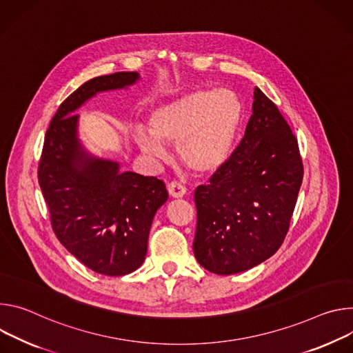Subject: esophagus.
<instances>
[{
  "mask_svg": "<svg viewBox=\"0 0 353 353\" xmlns=\"http://www.w3.org/2000/svg\"><path fill=\"white\" fill-rule=\"evenodd\" d=\"M168 192L171 194V198L182 199L185 194H186V188L182 183H179V182H171L168 185Z\"/></svg>",
  "mask_w": 353,
  "mask_h": 353,
  "instance_id": "1",
  "label": "esophagus"
}]
</instances>
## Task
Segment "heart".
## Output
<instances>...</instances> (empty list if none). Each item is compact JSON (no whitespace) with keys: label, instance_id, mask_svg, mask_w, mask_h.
<instances>
[{"label":"heart","instance_id":"heart-1","mask_svg":"<svg viewBox=\"0 0 353 353\" xmlns=\"http://www.w3.org/2000/svg\"><path fill=\"white\" fill-rule=\"evenodd\" d=\"M243 122V103L230 88H196L157 106L148 129L136 132L143 152L161 159V143L174 144L179 161L190 172L210 175L230 159Z\"/></svg>","mask_w":353,"mask_h":353}]
</instances>
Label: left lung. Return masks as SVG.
<instances>
[{
  "mask_svg": "<svg viewBox=\"0 0 353 353\" xmlns=\"http://www.w3.org/2000/svg\"><path fill=\"white\" fill-rule=\"evenodd\" d=\"M303 172L296 136L278 106L255 88L243 140L210 183L194 190L198 262L232 275L275 254L289 231Z\"/></svg>",
  "mask_w": 353,
  "mask_h": 353,
  "instance_id": "1",
  "label": "left lung"
}]
</instances>
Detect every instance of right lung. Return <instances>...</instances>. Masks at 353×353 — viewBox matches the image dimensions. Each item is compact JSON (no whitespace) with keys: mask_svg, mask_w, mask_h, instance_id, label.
<instances>
[{"mask_svg":"<svg viewBox=\"0 0 353 353\" xmlns=\"http://www.w3.org/2000/svg\"><path fill=\"white\" fill-rule=\"evenodd\" d=\"M137 80L134 71L101 75L67 97L49 125L37 168L56 237L78 261L106 276H123L141 266L154 214L168 192L161 179L119 172L117 163L87 154L72 112L97 92Z\"/></svg>","mask_w":353,"mask_h":353,"instance_id":"1","label":"right lung"}]
</instances>
